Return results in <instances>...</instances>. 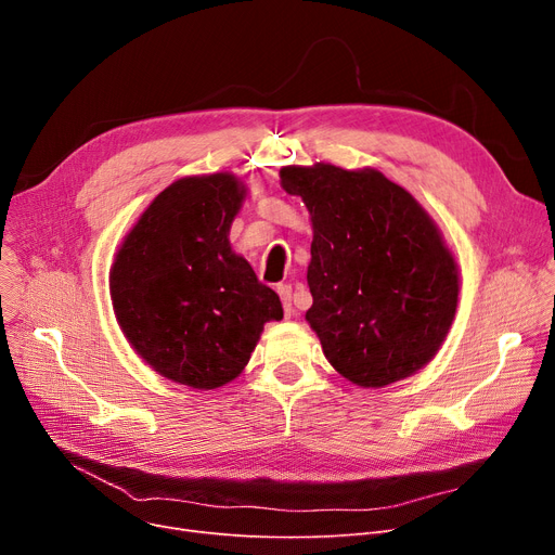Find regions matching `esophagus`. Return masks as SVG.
I'll use <instances>...</instances> for the list:
<instances>
[{
	"instance_id": "esophagus-1",
	"label": "esophagus",
	"mask_w": 555,
	"mask_h": 555,
	"mask_svg": "<svg viewBox=\"0 0 555 555\" xmlns=\"http://www.w3.org/2000/svg\"><path fill=\"white\" fill-rule=\"evenodd\" d=\"M276 293H279V297H281V301H283V310H285V314L287 317H293V285H287V283H281L279 287H276Z\"/></svg>"
}]
</instances>
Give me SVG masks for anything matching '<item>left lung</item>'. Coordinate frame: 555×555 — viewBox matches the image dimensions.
Returning a JSON list of instances; mask_svg holds the SVG:
<instances>
[{
  "instance_id": "1",
  "label": "left lung",
  "mask_w": 555,
  "mask_h": 555,
  "mask_svg": "<svg viewBox=\"0 0 555 555\" xmlns=\"http://www.w3.org/2000/svg\"><path fill=\"white\" fill-rule=\"evenodd\" d=\"M281 186L310 211V328L337 373L387 387L439 351L459 270L439 227L380 170L285 166Z\"/></svg>"
}]
</instances>
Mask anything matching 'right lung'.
Returning a JSON list of instances; mask_svg holds the SVG:
<instances>
[{
  "instance_id": "add662e5",
  "label": "right lung",
  "mask_w": 555,
  "mask_h": 555,
  "mask_svg": "<svg viewBox=\"0 0 555 555\" xmlns=\"http://www.w3.org/2000/svg\"><path fill=\"white\" fill-rule=\"evenodd\" d=\"M245 193L231 172L172 182L116 251L109 270L116 322L137 356L172 383L193 389L231 383L262 326L283 319L279 295L229 245Z\"/></svg>"
}]
</instances>
